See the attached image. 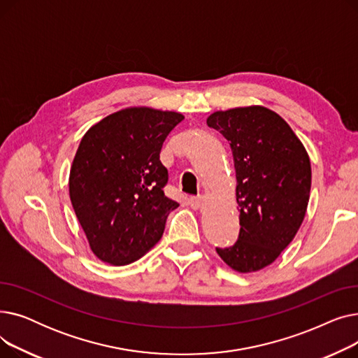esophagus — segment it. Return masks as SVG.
<instances>
[{"label": "esophagus", "mask_w": 358, "mask_h": 358, "mask_svg": "<svg viewBox=\"0 0 358 358\" xmlns=\"http://www.w3.org/2000/svg\"><path fill=\"white\" fill-rule=\"evenodd\" d=\"M189 204H190V208H192V209L197 210V209H200L201 206H203V197H201V196L190 197V199H189Z\"/></svg>", "instance_id": "34e87169"}]
</instances>
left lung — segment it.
Masks as SVG:
<instances>
[{
  "mask_svg": "<svg viewBox=\"0 0 358 358\" xmlns=\"http://www.w3.org/2000/svg\"><path fill=\"white\" fill-rule=\"evenodd\" d=\"M208 126L231 142L241 224L235 245L216 252L238 273L258 271L287 248L305 219L309 155L286 120L267 107L219 110Z\"/></svg>",
  "mask_w": 358,
  "mask_h": 358,
  "instance_id": "1",
  "label": "left lung"
}]
</instances>
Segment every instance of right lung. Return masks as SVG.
<instances>
[{"label":"right lung","mask_w":358,"mask_h":358,"mask_svg":"<svg viewBox=\"0 0 358 358\" xmlns=\"http://www.w3.org/2000/svg\"><path fill=\"white\" fill-rule=\"evenodd\" d=\"M184 116L127 107L91 126L69 173V197L92 254L111 266L143 257L161 239L178 203L164 194L168 181L159 152Z\"/></svg>","instance_id":"obj_1"}]
</instances>
